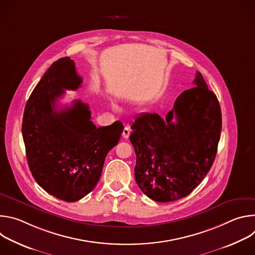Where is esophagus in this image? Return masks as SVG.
Masks as SVG:
<instances>
[{
	"label": "esophagus",
	"mask_w": 255,
	"mask_h": 255,
	"mask_svg": "<svg viewBox=\"0 0 255 255\" xmlns=\"http://www.w3.org/2000/svg\"><path fill=\"white\" fill-rule=\"evenodd\" d=\"M130 133H131L130 127L126 126V127L124 128V130H123V137H124V138H128L129 135H130Z\"/></svg>",
	"instance_id": "34e87169"
}]
</instances>
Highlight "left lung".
Listing matches in <instances>:
<instances>
[{
	"label": "left lung",
	"mask_w": 255,
	"mask_h": 255,
	"mask_svg": "<svg viewBox=\"0 0 255 255\" xmlns=\"http://www.w3.org/2000/svg\"><path fill=\"white\" fill-rule=\"evenodd\" d=\"M194 85L177 97L164 119L156 113H143L131 125L135 180L153 201L187 197L216 157L222 129L220 104L199 71Z\"/></svg>",
	"instance_id": "8db88e82"
}]
</instances>
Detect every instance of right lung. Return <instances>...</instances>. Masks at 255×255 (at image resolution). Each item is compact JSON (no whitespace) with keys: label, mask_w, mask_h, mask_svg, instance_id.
<instances>
[{"label":"right lung","mask_w":255,"mask_h":255,"mask_svg":"<svg viewBox=\"0 0 255 255\" xmlns=\"http://www.w3.org/2000/svg\"><path fill=\"white\" fill-rule=\"evenodd\" d=\"M82 83L74 60L54 61L29 97L22 122L33 177L44 191L65 202L79 201L93 191L108 152L124 129L120 121L97 128L89 105L81 100L57 109L65 90H78Z\"/></svg>","instance_id":"right-lung-1"}]
</instances>
